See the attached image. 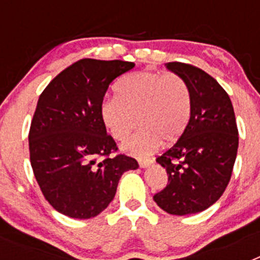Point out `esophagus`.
<instances>
[{"label":"esophagus","mask_w":260,"mask_h":260,"mask_svg":"<svg viewBox=\"0 0 260 260\" xmlns=\"http://www.w3.org/2000/svg\"><path fill=\"white\" fill-rule=\"evenodd\" d=\"M151 164H152V160H148V158H146V160H139V167L141 168H148Z\"/></svg>","instance_id":"34e87169"}]
</instances>
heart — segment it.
Here are the masks:
<instances>
[{
  "mask_svg": "<svg viewBox=\"0 0 260 260\" xmlns=\"http://www.w3.org/2000/svg\"><path fill=\"white\" fill-rule=\"evenodd\" d=\"M117 96L102 104V119L116 141H123V152L147 157L157 150L161 141L172 144L185 133L191 117V91L177 74L137 71L119 79Z\"/></svg>",
  "mask_w": 260,
  "mask_h": 260,
  "instance_id": "heart-1",
  "label": "heart"
}]
</instances>
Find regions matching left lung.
Segmentation results:
<instances>
[{"label":"left lung","instance_id":"8db88e82","mask_svg":"<svg viewBox=\"0 0 260 260\" xmlns=\"http://www.w3.org/2000/svg\"><path fill=\"white\" fill-rule=\"evenodd\" d=\"M165 66L189 84L191 117L177 143L156 158L167 171L168 185L153 201L171 215H191L211 207L226 189L237 156L238 128L231 99L216 79L182 62Z\"/></svg>","mask_w":260,"mask_h":260}]
</instances>
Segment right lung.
Here are the masks:
<instances>
[{"label": "right lung", "mask_w": 260, "mask_h": 260, "mask_svg": "<svg viewBox=\"0 0 260 260\" xmlns=\"http://www.w3.org/2000/svg\"><path fill=\"white\" fill-rule=\"evenodd\" d=\"M133 62L79 59L61 71L39 98L29 127V160L49 204L73 219H91L113 201L126 171L137 160L117 151L102 119L109 84ZM103 157V160H99Z\"/></svg>", "instance_id": "add662e5"}]
</instances>
